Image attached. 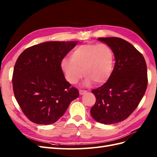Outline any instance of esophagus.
I'll list each match as a JSON object with an SVG mask.
<instances>
[{"instance_id":"esophagus-1","label":"esophagus","mask_w":157,"mask_h":157,"mask_svg":"<svg viewBox=\"0 0 157 157\" xmlns=\"http://www.w3.org/2000/svg\"><path fill=\"white\" fill-rule=\"evenodd\" d=\"M86 93H87V91H86V90H79L80 95H83V94H86Z\"/></svg>"}]
</instances>
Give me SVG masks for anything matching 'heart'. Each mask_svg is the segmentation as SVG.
Listing matches in <instances>:
<instances>
[{
    "mask_svg": "<svg viewBox=\"0 0 157 157\" xmlns=\"http://www.w3.org/2000/svg\"><path fill=\"white\" fill-rule=\"evenodd\" d=\"M60 66L66 80L71 84H77L84 73L85 86H90L93 82L102 84L113 74L114 54L106 44H82L71 52V58L61 60Z\"/></svg>",
    "mask_w": 157,
    "mask_h": 157,
    "instance_id": "1",
    "label": "heart"
}]
</instances>
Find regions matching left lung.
Masks as SVG:
<instances>
[{
	"mask_svg": "<svg viewBox=\"0 0 157 157\" xmlns=\"http://www.w3.org/2000/svg\"><path fill=\"white\" fill-rule=\"evenodd\" d=\"M112 49L115 64L111 78L92 92L96 98L90 113L104 124L121 122L139 105L147 86L145 60L130 42L117 37L98 38Z\"/></svg>",
	"mask_w": 157,
	"mask_h": 157,
	"instance_id": "8db88e82",
	"label": "left lung"
}]
</instances>
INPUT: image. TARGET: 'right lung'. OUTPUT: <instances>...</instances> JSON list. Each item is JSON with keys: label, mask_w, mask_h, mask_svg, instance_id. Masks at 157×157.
Listing matches in <instances>:
<instances>
[{"label": "right lung", "mask_w": 157, "mask_h": 157, "mask_svg": "<svg viewBox=\"0 0 157 157\" xmlns=\"http://www.w3.org/2000/svg\"><path fill=\"white\" fill-rule=\"evenodd\" d=\"M79 42L48 41L29 47L18 57L12 84L25 116L38 124H51L63 115L79 92L66 80L61 61Z\"/></svg>", "instance_id": "1"}]
</instances>
